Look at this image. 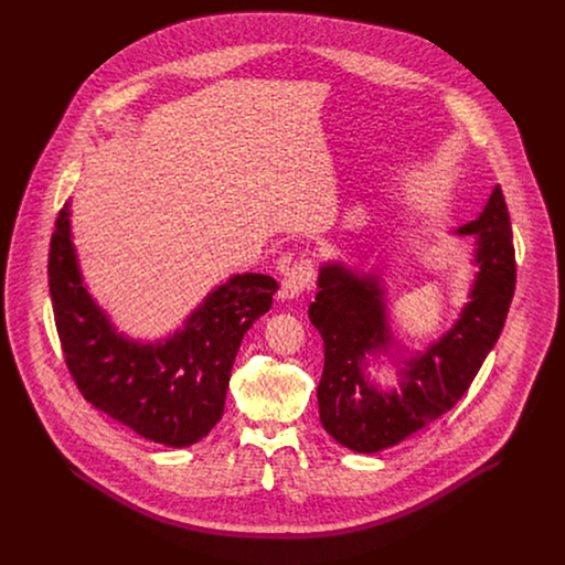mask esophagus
Segmentation results:
<instances>
[{
    "label": "esophagus",
    "instance_id": "1",
    "mask_svg": "<svg viewBox=\"0 0 565 565\" xmlns=\"http://www.w3.org/2000/svg\"><path fill=\"white\" fill-rule=\"evenodd\" d=\"M311 285H313V267L309 263H305V260L296 263V265H291V269L280 280L278 298L280 300H296L305 291H309Z\"/></svg>",
    "mask_w": 565,
    "mask_h": 565
}]
</instances>
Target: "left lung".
<instances>
[{
    "mask_svg": "<svg viewBox=\"0 0 565 565\" xmlns=\"http://www.w3.org/2000/svg\"><path fill=\"white\" fill-rule=\"evenodd\" d=\"M455 233L472 237L468 302L424 350H408L392 330L385 267L341 258L320 265L309 318L323 339L320 419L337 444L365 455L401 444L459 403L495 345L515 289L511 222L498 184L479 217ZM381 362L395 367L396 386L373 379Z\"/></svg>",
    "mask_w": 565,
    "mask_h": 565,
    "instance_id": "8db88e82",
    "label": "left lung"
}]
</instances>
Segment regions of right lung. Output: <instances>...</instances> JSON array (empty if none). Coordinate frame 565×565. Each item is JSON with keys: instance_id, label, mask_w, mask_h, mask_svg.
<instances>
[{"instance_id": "right-lung-1", "label": "right lung", "mask_w": 565, "mask_h": 565, "mask_svg": "<svg viewBox=\"0 0 565 565\" xmlns=\"http://www.w3.org/2000/svg\"><path fill=\"white\" fill-rule=\"evenodd\" d=\"M47 274L65 363L82 396L139 437L169 448L193 446L222 419L243 334L269 311L278 291L267 274H235L167 337H130L84 282L72 200L56 220Z\"/></svg>"}]
</instances>
